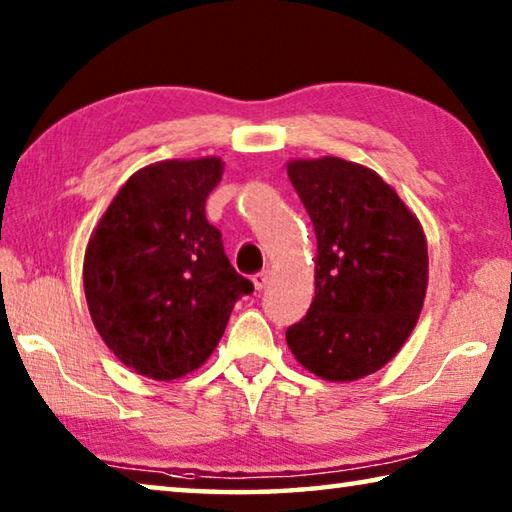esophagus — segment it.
Listing matches in <instances>:
<instances>
[{
    "label": "esophagus",
    "mask_w": 512,
    "mask_h": 512,
    "mask_svg": "<svg viewBox=\"0 0 512 512\" xmlns=\"http://www.w3.org/2000/svg\"><path fill=\"white\" fill-rule=\"evenodd\" d=\"M251 281H254V288H256V290H265V288H267V283L272 281V270H263V272H258Z\"/></svg>",
    "instance_id": "1"
}]
</instances>
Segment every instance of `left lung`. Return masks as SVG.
Returning a JSON list of instances; mask_svg holds the SVG:
<instances>
[{
    "label": "left lung",
    "mask_w": 512,
    "mask_h": 512,
    "mask_svg": "<svg viewBox=\"0 0 512 512\" xmlns=\"http://www.w3.org/2000/svg\"><path fill=\"white\" fill-rule=\"evenodd\" d=\"M315 224V299L285 330L303 369L355 382L400 353L423 310L429 258L418 215L375 170L342 157L290 159Z\"/></svg>",
    "instance_id": "8db88e82"
}]
</instances>
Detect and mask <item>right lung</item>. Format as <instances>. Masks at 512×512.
Masks as SVG:
<instances>
[{
    "label": "right lung",
    "mask_w": 512,
    "mask_h": 512,
    "mask_svg": "<svg viewBox=\"0 0 512 512\" xmlns=\"http://www.w3.org/2000/svg\"><path fill=\"white\" fill-rule=\"evenodd\" d=\"M220 157L166 159L125 182L89 236L83 288L98 335L143 378L170 382L209 360L242 294L204 202Z\"/></svg>",
    "instance_id": "add662e5"
}]
</instances>
